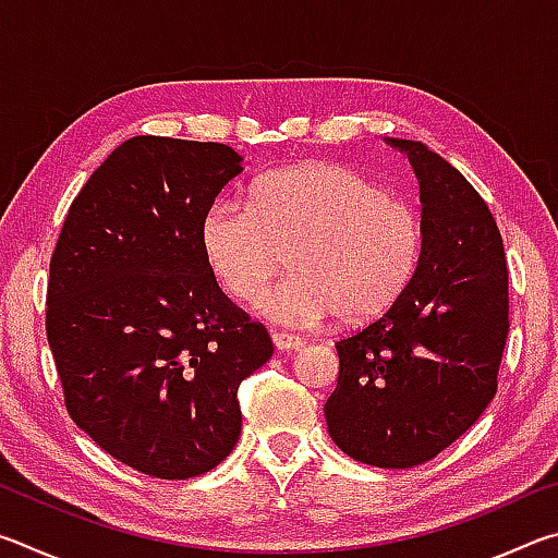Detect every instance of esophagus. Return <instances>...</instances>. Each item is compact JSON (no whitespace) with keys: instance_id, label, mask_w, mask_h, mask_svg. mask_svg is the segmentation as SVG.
<instances>
[{"instance_id":"1","label":"esophagus","mask_w":558,"mask_h":558,"mask_svg":"<svg viewBox=\"0 0 558 558\" xmlns=\"http://www.w3.org/2000/svg\"><path fill=\"white\" fill-rule=\"evenodd\" d=\"M272 344H276V349H280V352H290V349H300L302 344V337L298 335H288V332H272L270 335Z\"/></svg>"}]
</instances>
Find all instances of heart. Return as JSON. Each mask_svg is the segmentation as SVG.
Instances as JSON below:
<instances>
[{"mask_svg":"<svg viewBox=\"0 0 558 558\" xmlns=\"http://www.w3.org/2000/svg\"><path fill=\"white\" fill-rule=\"evenodd\" d=\"M206 266L231 298L286 325L337 315L364 323L389 310L421 256L413 206L374 179L332 162H307L260 177L248 204L216 202L199 229Z\"/></svg>","mask_w":558,"mask_h":558,"instance_id":"1","label":"heart"}]
</instances>
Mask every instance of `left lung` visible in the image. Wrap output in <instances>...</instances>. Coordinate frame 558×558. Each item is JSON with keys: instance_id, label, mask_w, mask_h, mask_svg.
Returning a JSON list of instances; mask_svg holds the SVG:
<instances>
[{"instance_id": "left-lung-1", "label": "left lung", "mask_w": 558, "mask_h": 558, "mask_svg": "<svg viewBox=\"0 0 558 558\" xmlns=\"http://www.w3.org/2000/svg\"><path fill=\"white\" fill-rule=\"evenodd\" d=\"M421 184V256L381 317L335 344L327 430L349 458L413 468L456 442L495 399L509 332L502 235L456 167L423 143L386 137Z\"/></svg>"}]
</instances>
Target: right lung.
<instances>
[{"mask_svg": "<svg viewBox=\"0 0 558 558\" xmlns=\"http://www.w3.org/2000/svg\"><path fill=\"white\" fill-rule=\"evenodd\" d=\"M241 162L221 143L132 137L75 196L51 256L46 337L65 409L108 456L159 480L229 456L239 386L272 356L199 239Z\"/></svg>", "mask_w": 558, "mask_h": 558, "instance_id": "obj_1", "label": "right lung"}]
</instances>
